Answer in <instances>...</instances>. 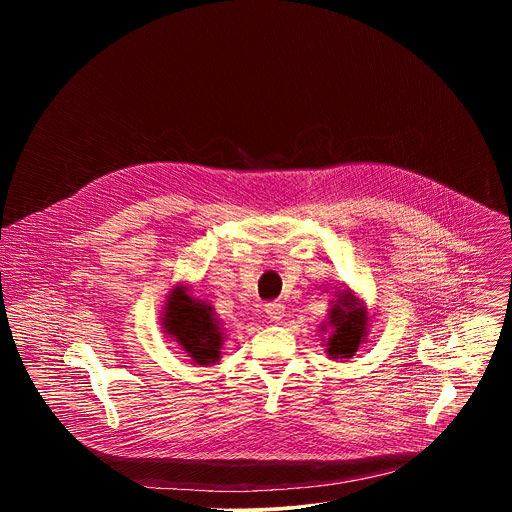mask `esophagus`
Instances as JSON below:
<instances>
[{"mask_svg":"<svg viewBox=\"0 0 512 512\" xmlns=\"http://www.w3.org/2000/svg\"><path fill=\"white\" fill-rule=\"evenodd\" d=\"M265 314H267L273 322H279V320L285 316V306H283L281 302L267 304V306H265Z\"/></svg>","mask_w":512,"mask_h":512,"instance_id":"1","label":"esophagus"}]
</instances>
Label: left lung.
I'll list each match as a JSON object with an SVG mask.
<instances>
[{
	"label": "left lung",
	"instance_id": "left-lung-1",
	"mask_svg": "<svg viewBox=\"0 0 512 512\" xmlns=\"http://www.w3.org/2000/svg\"><path fill=\"white\" fill-rule=\"evenodd\" d=\"M373 316L367 306L350 285L338 287L330 300L328 318L318 326L320 342L328 358H352L358 348L367 342Z\"/></svg>",
	"mask_w": 512,
	"mask_h": 512
}]
</instances>
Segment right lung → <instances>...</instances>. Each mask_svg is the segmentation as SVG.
<instances>
[{"instance_id":"right-lung-1","label":"right lung","mask_w":512,"mask_h":512,"mask_svg":"<svg viewBox=\"0 0 512 512\" xmlns=\"http://www.w3.org/2000/svg\"><path fill=\"white\" fill-rule=\"evenodd\" d=\"M192 294L194 289L188 281L174 283L160 314V326L192 364L210 367L221 360V350L229 334L214 308Z\"/></svg>"}]
</instances>
